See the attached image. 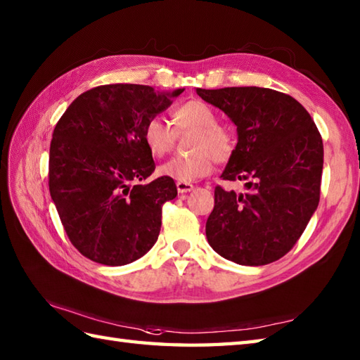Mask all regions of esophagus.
Listing matches in <instances>:
<instances>
[{"mask_svg":"<svg viewBox=\"0 0 360 360\" xmlns=\"http://www.w3.org/2000/svg\"><path fill=\"white\" fill-rule=\"evenodd\" d=\"M176 188H178L179 193H188L192 192L195 187L193 184H190V182H176Z\"/></svg>","mask_w":360,"mask_h":360,"instance_id":"34e87169","label":"esophagus"}]
</instances>
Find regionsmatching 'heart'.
<instances>
[{"label": "heart", "mask_w": 360, "mask_h": 360, "mask_svg": "<svg viewBox=\"0 0 360 360\" xmlns=\"http://www.w3.org/2000/svg\"><path fill=\"white\" fill-rule=\"evenodd\" d=\"M173 122L178 131H193L188 150L192 155L167 160L158 174L178 182H193L213 170V160L226 162L232 156L235 142L226 128L218 125V117L207 103L188 101L176 106ZM145 147L153 156H164L172 148L174 131L164 119L151 117L142 129Z\"/></svg>", "instance_id": "1"}]
</instances>
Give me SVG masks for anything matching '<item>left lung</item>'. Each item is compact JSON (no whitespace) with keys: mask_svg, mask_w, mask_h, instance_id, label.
Returning a JSON list of instances; mask_svg holds the SVG:
<instances>
[{"mask_svg":"<svg viewBox=\"0 0 360 360\" xmlns=\"http://www.w3.org/2000/svg\"><path fill=\"white\" fill-rule=\"evenodd\" d=\"M236 127L238 142L221 178L246 181V193L215 188L205 223L212 249L243 266L286 255L319 205L323 142L294 97L269 88L196 89Z\"/></svg>","mask_w":360,"mask_h":360,"instance_id":"left-lung-1","label":"left lung"}]
</instances>
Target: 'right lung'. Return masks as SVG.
I'll return each instance as SVG.
<instances>
[{
    "instance_id": "1",
    "label": "right lung",
    "mask_w": 360,
    "mask_h": 360,
    "mask_svg": "<svg viewBox=\"0 0 360 360\" xmlns=\"http://www.w3.org/2000/svg\"><path fill=\"white\" fill-rule=\"evenodd\" d=\"M147 85H103L80 94L52 133L49 192L68 238L82 255L124 266L155 246L173 179H153L155 160L142 129L179 96Z\"/></svg>"
}]
</instances>
